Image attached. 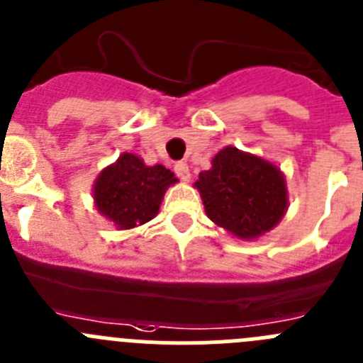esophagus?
<instances>
[{"label":"esophagus","instance_id":"34e87169","mask_svg":"<svg viewBox=\"0 0 363 363\" xmlns=\"http://www.w3.org/2000/svg\"><path fill=\"white\" fill-rule=\"evenodd\" d=\"M174 172L178 174L179 179H184V182H189L191 179V171H189V165L184 164V162H178L174 165Z\"/></svg>","mask_w":363,"mask_h":363}]
</instances>
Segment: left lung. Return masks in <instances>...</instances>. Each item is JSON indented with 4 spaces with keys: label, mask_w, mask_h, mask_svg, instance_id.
Instances as JSON below:
<instances>
[{
    "label": "left lung",
    "mask_w": 363,
    "mask_h": 363,
    "mask_svg": "<svg viewBox=\"0 0 363 363\" xmlns=\"http://www.w3.org/2000/svg\"><path fill=\"white\" fill-rule=\"evenodd\" d=\"M194 187L211 221L239 239H257L288 211L281 169L232 145L212 158L208 171L199 172Z\"/></svg>",
    "instance_id": "left-lung-1"
}]
</instances>
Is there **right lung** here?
Instances as JSON below:
<instances>
[{"label":"right lung","mask_w":363,"mask_h":363,"mask_svg":"<svg viewBox=\"0 0 363 363\" xmlns=\"http://www.w3.org/2000/svg\"><path fill=\"white\" fill-rule=\"evenodd\" d=\"M178 179L164 165L144 164L131 152L102 169L93 185L95 207L121 230L151 221L160 211L165 191Z\"/></svg>","instance_id":"add662e5"}]
</instances>
